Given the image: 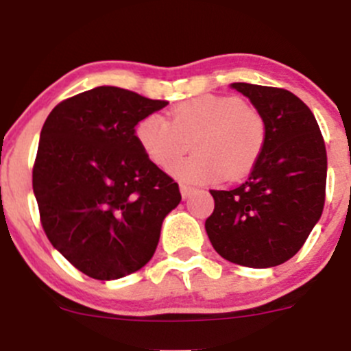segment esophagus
I'll list each match as a JSON object with an SVG mask.
<instances>
[{
	"label": "esophagus",
	"instance_id": "1",
	"mask_svg": "<svg viewBox=\"0 0 351 351\" xmlns=\"http://www.w3.org/2000/svg\"><path fill=\"white\" fill-rule=\"evenodd\" d=\"M193 190H195V189H193V186H190V185H183V183H182V185H180V193H182V197L185 198V200L190 195H192Z\"/></svg>",
	"mask_w": 351,
	"mask_h": 351
}]
</instances>
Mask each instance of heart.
Instances as JSON below:
<instances>
[{
	"mask_svg": "<svg viewBox=\"0 0 351 351\" xmlns=\"http://www.w3.org/2000/svg\"><path fill=\"white\" fill-rule=\"evenodd\" d=\"M136 137L144 154L166 168L188 149L196 154L171 166V175L190 183H217L246 176L267 144V123L258 110L236 97L200 95L182 101L169 120L147 115L139 120Z\"/></svg>",
	"mask_w": 351,
	"mask_h": 351,
	"instance_id": "1",
	"label": "heart"
}]
</instances>
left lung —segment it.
<instances>
[{
	"label": "left lung",
	"mask_w": 351,
	"mask_h": 351,
	"mask_svg": "<svg viewBox=\"0 0 351 351\" xmlns=\"http://www.w3.org/2000/svg\"><path fill=\"white\" fill-rule=\"evenodd\" d=\"M267 123V144L250 178L232 190H210L205 221L214 250L250 268L285 263L319 221L328 158L319 125L300 98L282 88L232 83Z\"/></svg>",
	"instance_id": "8db88e82"
}]
</instances>
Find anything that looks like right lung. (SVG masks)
<instances>
[{
	"instance_id": "obj_1",
	"label": "right lung",
	"mask_w": 351,
	"mask_h": 351,
	"mask_svg": "<svg viewBox=\"0 0 351 351\" xmlns=\"http://www.w3.org/2000/svg\"><path fill=\"white\" fill-rule=\"evenodd\" d=\"M168 101L97 86L45 120L34 193L52 246L84 275L117 280L153 258L178 183L144 154L134 127Z\"/></svg>"
}]
</instances>
